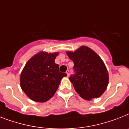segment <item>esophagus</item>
Segmentation results:
<instances>
[{
  "instance_id": "1",
  "label": "esophagus",
  "mask_w": 129,
  "mask_h": 129,
  "mask_svg": "<svg viewBox=\"0 0 129 129\" xmlns=\"http://www.w3.org/2000/svg\"><path fill=\"white\" fill-rule=\"evenodd\" d=\"M66 74H67V76L69 77V75H70V71H69V70H67L66 71Z\"/></svg>"
}]
</instances>
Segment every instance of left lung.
I'll return each mask as SVG.
<instances>
[{
  "mask_svg": "<svg viewBox=\"0 0 129 129\" xmlns=\"http://www.w3.org/2000/svg\"><path fill=\"white\" fill-rule=\"evenodd\" d=\"M66 54L74 63L75 74L70 80L75 91L85 100L100 97L109 83L108 72L101 57L87 46Z\"/></svg>",
  "mask_w": 129,
  "mask_h": 129,
  "instance_id": "left-lung-1",
  "label": "left lung"
}]
</instances>
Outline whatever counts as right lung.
Wrapping results in <instances>:
<instances>
[{
  "label": "right lung",
  "instance_id": "right-lung-1",
  "mask_svg": "<svg viewBox=\"0 0 129 129\" xmlns=\"http://www.w3.org/2000/svg\"><path fill=\"white\" fill-rule=\"evenodd\" d=\"M58 52H41L30 58L20 75V87L32 101L46 102L57 91L61 79L67 76L55 63Z\"/></svg>",
  "mask_w": 129,
  "mask_h": 129
}]
</instances>
